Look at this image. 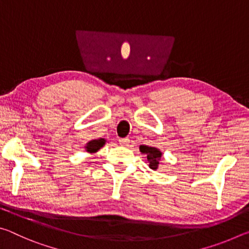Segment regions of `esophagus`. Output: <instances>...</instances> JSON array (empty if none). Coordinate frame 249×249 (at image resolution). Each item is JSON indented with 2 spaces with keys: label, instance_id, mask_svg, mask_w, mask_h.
I'll return each mask as SVG.
<instances>
[{
  "label": "esophagus",
  "instance_id": "1",
  "mask_svg": "<svg viewBox=\"0 0 249 249\" xmlns=\"http://www.w3.org/2000/svg\"><path fill=\"white\" fill-rule=\"evenodd\" d=\"M120 145L122 146H127L128 142H129V138L128 137H124V138H120L119 140Z\"/></svg>",
  "mask_w": 249,
  "mask_h": 249
}]
</instances>
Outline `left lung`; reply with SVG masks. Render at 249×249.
<instances>
[{
    "mask_svg": "<svg viewBox=\"0 0 249 249\" xmlns=\"http://www.w3.org/2000/svg\"><path fill=\"white\" fill-rule=\"evenodd\" d=\"M140 150L142 154H145L147 156L146 162L148 163L150 169H153L155 171L157 170L159 167L160 160H161V157H162L161 150L157 148V147H151V146H146V145H141Z\"/></svg>",
    "mask_w": 249,
    "mask_h": 249,
    "instance_id": "8db88e82",
    "label": "left lung"
}]
</instances>
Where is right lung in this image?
Wrapping results in <instances>:
<instances>
[{
    "label": "right lung",
    "instance_id": "right-lung-1",
    "mask_svg": "<svg viewBox=\"0 0 249 249\" xmlns=\"http://www.w3.org/2000/svg\"><path fill=\"white\" fill-rule=\"evenodd\" d=\"M105 142H107V140H104V138L91 140L90 142H87L86 146H84V149L87 150L88 154L93 155L95 153H98V151L102 148V147L105 145Z\"/></svg>",
    "mask_w": 249,
    "mask_h": 249
}]
</instances>
